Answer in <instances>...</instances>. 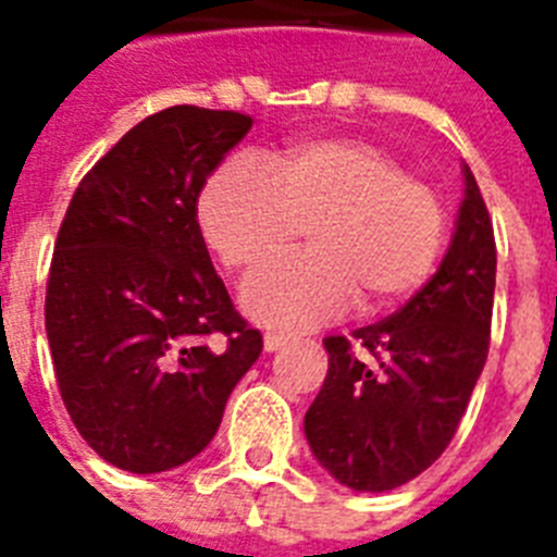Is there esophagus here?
<instances>
[{
    "label": "esophagus",
    "mask_w": 557,
    "mask_h": 557,
    "mask_svg": "<svg viewBox=\"0 0 557 557\" xmlns=\"http://www.w3.org/2000/svg\"><path fill=\"white\" fill-rule=\"evenodd\" d=\"M262 344H265V352H277V349H283L286 344H292V338H288V335H277V332H269Z\"/></svg>",
    "instance_id": "obj_1"
}]
</instances>
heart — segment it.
Instances as JSON below:
<instances>
[{"label":"heart","mask_w":557,"mask_h":557,"mask_svg":"<svg viewBox=\"0 0 557 557\" xmlns=\"http://www.w3.org/2000/svg\"><path fill=\"white\" fill-rule=\"evenodd\" d=\"M199 227L219 262L253 271L306 231L309 253L245 283L260 323L306 330L335 321L361 297L393 309L433 277L448 243V205L431 182L358 138H306L274 170L251 156L219 164L199 193Z\"/></svg>","instance_id":"b5f03b06"}]
</instances>
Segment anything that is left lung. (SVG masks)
I'll return each instance as SVG.
<instances>
[{"mask_svg": "<svg viewBox=\"0 0 557 557\" xmlns=\"http://www.w3.org/2000/svg\"><path fill=\"white\" fill-rule=\"evenodd\" d=\"M497 245L474 173L440 271L389 318L330 335V372L306 410L314 459L356 492L431 468L466 416L488 358Z\"/></svg>", "mask_w": 557, "mask_h": 557, "instance_id": "1", "label": "left lung"}]
</instances>
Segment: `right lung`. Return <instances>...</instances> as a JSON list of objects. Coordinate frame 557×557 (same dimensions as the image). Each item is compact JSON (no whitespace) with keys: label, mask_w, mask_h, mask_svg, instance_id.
Segmentation results:
<instances>
[{"label":"right lung","mask_w":557,"mask_h":557,"mask_svg":"<svg viewBox=\"0 0 557 557\" xmlns=\"http://www.w3.org/2000/svg\"><path fill=\"white\" fill-rule=\"evenodd\" d=\"M248 129L251 115L190 103L144 117L81 178L57 231V387L89 448L133 474L196 457L262 352L196 219L205 178Z\"/></svg>","instance_id":"1"}]
</instances>
